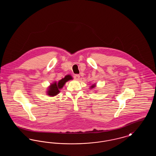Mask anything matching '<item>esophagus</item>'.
I'll return each instance as SVG.
<instances>
[{
    "label": "esophagus",
    "instance_id": "1",
    "mask_svg": "<svg viewBox=\"0 0 156 156\" xmlns=\"http://www.w3.org/2000/svg\"><path fill=\"white\" fill-rule=\"evenodd\" d=\"M74 78L75 80H79L80 78V75L78 74L75 75Z\"/></svg>",
    "mask_w": 156,
    "mask_h": 156
}]
</instances>
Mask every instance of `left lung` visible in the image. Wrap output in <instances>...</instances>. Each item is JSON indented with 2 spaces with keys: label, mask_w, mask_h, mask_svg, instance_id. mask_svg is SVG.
Segmentation results:
<instances>
[{
  "label": "left lung",
  "mask_w": 156,
  "mask_h": 156,
  "mask_svg": "<svg viewBox=\"0 0 156 156\" xmlns=\"http://www.w3.org/2000/svg\"><path fill=\"white\" fill-rule=\"evenodd\" d=\"M95 87H96V85H95V84H93L92 85L90 86V89H93V88H94Z\"/></svg>",
  "instance_id": "1"
}]
</instances>
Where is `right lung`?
I'll list each match as a JSON object with an SVG mask.
<instances>
[{
  "mask_svg": "<svg viewBox=\"0 0 156 156\" xmlns=\"http://www.w3.org/2000/svg\"><path fill=\"white\" fill-rule=\"evenodd\" d=\"M73 80V77L70 75H67L64 78L59 80L58 82H54L48 87L47 95L50 97H54L59 94V89H61L67 81Z\"/></svg>",
  "mask_w": 156,
  "mask_h": 156,
  "instance_id": "add662e5",
  "label": "right lung"
}]
</instances>
